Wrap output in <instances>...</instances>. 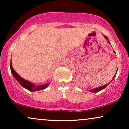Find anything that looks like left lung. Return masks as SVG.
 Wrapping results in <instances>:
<instances>
[{
    "label": "left lung",
    "instance_id": "left-lung-1",
    "mask_svg": "<svg viewBox=\"0 0 129 129\" xmlns=\"http://www.w3.org/2000/svg\"><path fill=\"white\" fill-rule=\"evenodd\" d=\"M104 38H106V39L107 40V41H107V42L109 43V44H110V42H109V39H108V38H107V36H104ZM114 51V53H115V51ZM117 71H118V69H117ZM116 73H117V72H116ZM116 74H115V76H114L113 78V79H112V80H113V79H114V78H115V76H116ZM109 84H110V82H109V83H108V84H106V85H103V86L98 87H96V88H93V89L90 90H89V91H90V92H93V93H96V92H98V91H101V90H102L104 89V88H106V87H107V85H109Z\"/></svg>",
    "mask_w": 129,
    "mask_h": 129
}]
</instances>
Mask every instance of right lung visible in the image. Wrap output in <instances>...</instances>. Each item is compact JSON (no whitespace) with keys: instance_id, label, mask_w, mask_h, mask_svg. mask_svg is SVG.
Returning <instances> with one entry per match:
<instances>
[{"instance_id":"obj_1","label":"right lung","mask_w":129,"mask_h":129,"mask_svg":"<svg viewBox=\"0 0 129 129\" xmlns=\"http://www.w3.org/2000/svg\"><path fill=\"white\" fill-rule=\"evenodd\" d=\"M10 69H11V73H12L13 76L14 77V78L18 81V82L20 85H22L23 88H26V90H29V91H36L41 90L43 89H45L47 87H48L50 85V83H46L42 84V85H36V84L33 83L30 81H27V80L23 79L21 76H19L16 72L14 71L12 67V63H11V59L10 62Z\"/></svg>"}]
</instances>
